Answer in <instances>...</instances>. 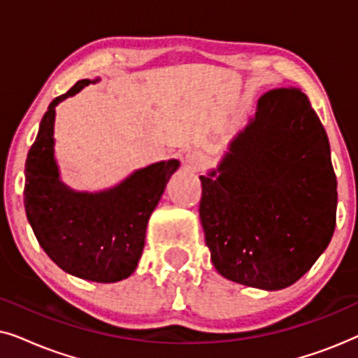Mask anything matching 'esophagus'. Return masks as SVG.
Masks as SVG:
<instances>
[{
	"label": "esophagus",
	"instance_id": "34e87169",
	"mask_svg": "<svg viewBox=\"0 0 358 358\" xmlns=\"http://www.w3.org/2000/svg\"><path fill=\"white\" fill-rule=\"evenodd\" d=\"M187 163L192 169H200V168H203L205 163H207V158H205L203 153L194 151V153L187 155Z\"/></svg>",
	"mask_w": 358,
	"mask_h": 358
}]
</instances>
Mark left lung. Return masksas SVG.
Returning <instances> with one entry per match:
<instances>
[{
  "instance_id": "left-lung-1",
  "label": "left lung",
  "mask_w": 358,
  "mask_h": 358,
  "mask_svg": "<svg viewBox=\"0 0 358 358\" xmlns=\"http://www.w3.org/2000/svg\"><path fill=\"white\" fill-rule=\"evenodd\" d=\"M217 171L200 176L199 213L213 266L264 290L290 287L313 267L336 228L329 140L306 94L277 87Z\"/></svg>"
}]
</instances>
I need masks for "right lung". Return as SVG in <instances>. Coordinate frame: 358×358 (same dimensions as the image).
I'll use <instances>...</instances> for the list:
<instances>
[{
  "label": "right lung",
  "mask_w": 358,
  "mask_h": 358,
  "mask_svg": "<svg viewBox=\"0 0 358 358\" xmlns=\"http://www.w3.org/2000/svg\"><path fill=\"white\" fill-rule=\"evenodd\" d=\"M90 83L78 81L43 114L26 159L24 205L38 244L58 267L85 280L110 283L136 268L150 215L179 161L151 164L99 194L73 192L63 185L53 159L55 106Z\"/></svg>",
  "instance_id": "add662e5"
}]
</instances>
